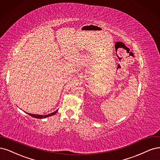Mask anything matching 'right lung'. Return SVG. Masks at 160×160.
<instances>
[{
    "label": "right lung",
    "mask_w": 160,
    "mask_h": 160,
    "mask_svg": "<svg viewBox=\"0 0 160 160\" xmlns=\"http://www.w3.org/2000/svg\"><path fill=\"white\" fill-rule=\"evenodd\" d=\"M58 111V110H56L55 112L51 113V114H47V115H38V114H29V113H27L26 112L27 114H28V115H30V116H32L33 118H38V119H43V118H47V117H49V116H53L54 114H56V113H57V112Z\"/></svg>",
    "instance_id": "obj_1"
}]
</instances>
